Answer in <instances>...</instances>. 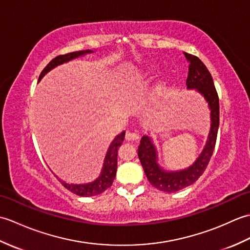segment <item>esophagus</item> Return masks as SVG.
I'll list each match as a JSON object with an SVG mask.
<instances>
[{"mask_svg":"<svg viewBox=\"0 0 250 250\" xmlns=\"http://www.w3.org/2000/svg\"><path fill=\"white\" fill-rule=\"evenodd\" d=\"M140 139V135L134 132H126L125 134V140L126 141H137Z\"/></svg>","mask_w":250,"mask_h":250,"instance_id":"34e87169","label":"esophagus"}]
</instances>
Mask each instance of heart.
<instances>
[{
	"label": "heart",
	"instance_id": "heart-1",
	"mask_svg": "<svg viewBox=\"0 0 250 250\" xmlns=\"http://www.w3.org/2000/svg\"><path fill=\"white\" fill-rule=\"evenodd\" d=\"M151 75V70H149V71H147L146 73H144L142 75V81H145V79H147V78H149V76ZM162 89V83H159V84H158V87H157V90L158 91H160V90Z\"/></svg>",
	"mask_w": 250,
	"mask_h": 250
}]
</instances>
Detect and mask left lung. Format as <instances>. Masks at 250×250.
Returning <instances> with one entry per match:
<instances>
[{"instance_id":"left-lung-1","label":"left lung","mask_w":250,"mask_h":250,"mask_svg":"<svg viewBox=\"0 0 250 250\" xmlns=\"http://www.w3.org/2000/svg\"><path fill=\"white\" fill-rule=\"evenodd\" d=\"M185 56L189 61V72L186 84L189 89H198L208 102L211 116V128L204 150L192 167L179 172L167 173L159 167L157 164L156 149L148 136H143L140 141L139 155L142 167L147 179L153 187L164 192H176L192 185L204 173L215 149L217 133L219 126V98L215 88L213 77L205 64L198 57L187 54Z\"/></svg>"}]
</instances>
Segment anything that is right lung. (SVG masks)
Masks as SVG:
<instances>
[{"instance_id":"add662e5","label":"right lung","mask_w":250,"mask_h":250,"mask_svg":"<svg viewBox=\"0 0 250 250\" xmlns=\"http://www.w3.org/2000/svg\"><path fill=\"white\" fill-rule=\"evenodd\" d=\"M87 52H91V50H84V51H74L70 52V54H65V55H60L56 57L55 59H52L48 64L46 65V67L42 71L39 81H41V78L43 77L47 72H49L51 68H54L55 66L62 64V63L70 61L74 58H76L78 56H82L83 54H87ZM125 132H122L121 134L118 136L111 143L108 151L106 153L105 157V161H104V167L102 174L101 176L95 180V182L91 184H87V185H72V184H66L62 180H59V182L63 185V187L66 188L67 190H70L71 192L75 193L77 195L81 196H93V195H98L100 193L104 192L106 189H108L111 184H113L115 176H116V172H117V155H118V148L122 144V142L125 140Z\"/></svg>"}]
</instances>
